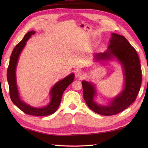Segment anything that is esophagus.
Here are the masks:
<instances>
[{"label":"esophagus","mask_w":148,"mask_h":148,"mask_svg":"<svg viewBox=\"0 0 148 148\" xmlns=\"http://www.w3.org/2000/svg\"><path fill=\"white\" fill-rule=\"evenodd\" d=\"M75 76L77 78L82 79L83 78H84V73L81 70H77L75 72Z\"/></svg>","instance_id":"34e87169"}]
</instances>
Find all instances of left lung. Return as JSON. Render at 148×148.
<instances>
[{
	"mask_svg": "<svg viewBox=\"0 0 148 148\" xmlns=\"http://www.w3.org/2000/svg\"><path fill=\"white\" fill-rule=\"evenodd\" d=\"M107 51L95 55L96 61H107L116 58L122 64L125 76L122 92L110 101L107 106L97 104L94 101L96 88L94 84L82 82L83 97L89 108L95 112L110 116L117 114L127 109L135 101L140 89L142 73L140 59L136 51L123 36L112 33Z\"/></svg>",
	"mask_w": 148,
	"mask_h": 148,
	"instance_id": "left-lung-1",
	"label": "left lung"
}]
</instances>
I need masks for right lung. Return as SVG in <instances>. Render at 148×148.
<instances>
[{"label": "right lung", "instance_id": "1", "mask_svg": "<svg viewBox=\"0 0 148 148\" xmlns=\"http://www.w3.org/2000/svg\"><path fill=\"white\" fill-rule=\"evenodd\" d=\"M34 33L35 31H29L25 35L23 39L16 44V46L13 49L10 56L9 65L7 69V78L9 86L10 99L13 104L26 114L34 116H46L52 114L57 110L60 104L62 95L66 88L73 82L75 75L73 73H71L53 85L50 91V95L51 96V102L45 107L36 108L28 105L20 99L16 81L15 72L16 64L20 53L26 45V42L29 39L31 36Z\"/></svg>", "mask_w": 148, "mask_h": 148}]
</instances>
